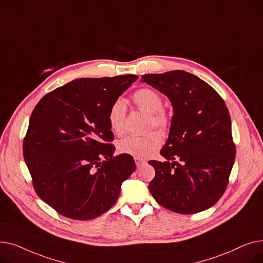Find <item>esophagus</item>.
<instances>
[{"mask_svg":"<svg viewBox=\"0 0 263 263\" xmlns=\"http://www.w3.org/2000/svg\"><path fill=\"white\" fill-rule=\"evenodd\" d=\"M135 160V164H136V167L139 168V167H141L142 165H144L145 163H146V160H144V159H140V158H135L134 159Z\"/></svg>","mask_w":263,"mask_h":263,"instance_id":"obj_1","label":"esophagus"}]
</instances>
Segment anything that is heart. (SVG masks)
I'll use <instances>...</instances> for the list:
<instances>
[{
	"label": "heart",
	"mask_w": 263,
	"mask_h": 263,
	"mask_svg": "<svg viewBox=\"0 0 263 263\" xmlns=\"http://www.w3.org/2000/svg\"><path fill=\"white\" fill-rule=\"evenodd\" d=\"M134 104L143 112L149 114V127H154L165 132L170 127L168 115L162 109L163 100L160 93L150 88H141L132 96ZM126 102L122 99L115 100L109 106L107 121L109 128L115 134L123 131ZM161 145V136L157 132H149L145 135H128L117 143V150L120 154L129 155L134 158H146L154 153Z\"/></svg>",
	"instance_id": "1"
}]
</instances>
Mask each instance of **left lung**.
<instances>
[{
  "label": "left lung",
  "instance_id": "obj_1",
  "mask_svg": "<svg viewBox=\"0 0 263 263\" xmlns=\"http://www.w3.org/2000/svg\"><path fill=\"white\" fill-rule=\"evenodd\" d=\"M141 81L166 96L174 109L161 149L166 161H149L156 171L151 195L180 214L211 208L224 194L236 157L224 100L208 83L183 70L144 74ZM175 159L181 163L169 162Z\"/></svg>",
  "mask_w": 263,
  "mask_h": 263
}]
</instances>
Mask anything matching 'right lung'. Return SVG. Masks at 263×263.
<instances>
[{
    "mask_svg": "<svg viewBox=\"0 0 263 263\" xmlns=\"http://www.w3.org/2000/svg\"><path fill=\"white\" fill-rule=\"evenodd\" d=\"M137 79H77L47 93L35 106L23 157L37 195L60 214L79 220L103 214L135 171L132 156H114L107 112Z\"/></svg>",
    "mask_w": 263,
    "mask_h": 263,
    "instance_id": "1",
    "label": "right lung"
}]
</instances>
